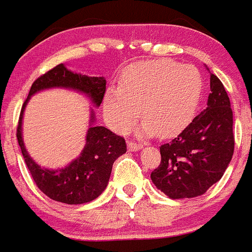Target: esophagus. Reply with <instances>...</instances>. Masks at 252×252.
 Wrapping results in <instances>:
<instances>
[{
    "label": "esophagus",
    "instance_id": "esophagus-1",
    "mask_svg": "<svg viewBox=\"0 0 252 252\" xmlns=\"http://www.w3.org/2000/svg\"><path fill=\"white\" fill-rule=\"evenodd\" d=\"M143 148L142 143H135V142H128V149L131 150V152H135V150H139Z\"/></svg>",
    "mask_w": 252,
    "mask_h": 252
}]
</instances>
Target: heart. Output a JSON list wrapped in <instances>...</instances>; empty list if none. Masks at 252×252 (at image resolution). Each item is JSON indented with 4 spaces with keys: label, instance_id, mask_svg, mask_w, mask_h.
Listing matches in <instances>:
<instances>
[{
    "label": "heart",
    "instance_id": "heart-1",
    "mask_svg": "<svg viewBox=\"0 0 252 252\" xmlns=\"http://www.w3.org/2000/svg\"><path fill=\"white\" fill-rule=\"evenodd\" d=\"M203 92L200 72L173 61L131 64L122 74L119 88L105 92L103 110L107 123L126 133L140 114L139 135L178 133L189 124Z\"/></svg>",
    "mask_w": 252,
    "mask_h": 252
}]
</instances>
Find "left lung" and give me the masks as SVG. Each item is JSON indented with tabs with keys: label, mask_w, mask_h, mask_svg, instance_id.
I'll list each match as a JSON object with an SVG mask.
<instances>
[{
	"label": "left lung",
	"mask_w": 252,
	"mask_h": 252,
	"mask_svg": "<svg viewBox=\"0 0 252 252\" xmlns=\"http://www.w3.org/2000/svg\"><path fill=\"white\" fill-rule=\"evenodd\" d=\"M234 147L229 95L210 73L208 107L178 137L160 145L161 160L150 174L152 182L171 199L203 195L221 179Z\"/></svg>",
	"instance_id": "8db88e82"
}]
</instances>
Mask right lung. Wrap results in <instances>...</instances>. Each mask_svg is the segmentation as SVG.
<instances>
[{
    "mask_svg": "<svg viewBox=\"0 0 252 252\" xmlns=\"http://www.w3.org/2000/svg\"><path fill=\"white\" fill-rule=\"evenodd\" d=\"M104 77H88L68 70L63 63L56 65L36 79L21 109L17 126V140L25 163L32 179L42 192L60 203H89L99 196L107 188L112 173L113 163L126 152L123 137H119L104 126H91L87 133V143L83 152L68 166L57 170L43 169L32 160L22 139V115L31 95L47 88H70L87 94L95 107H99L105 93ZM91 121L94 122L92 112Z\"/></svg>",
    "mask_w": 252,
    "mask_h": 252,
    "instance_id": "obj_1",
    "label": "right lung"
}]
</instances>
